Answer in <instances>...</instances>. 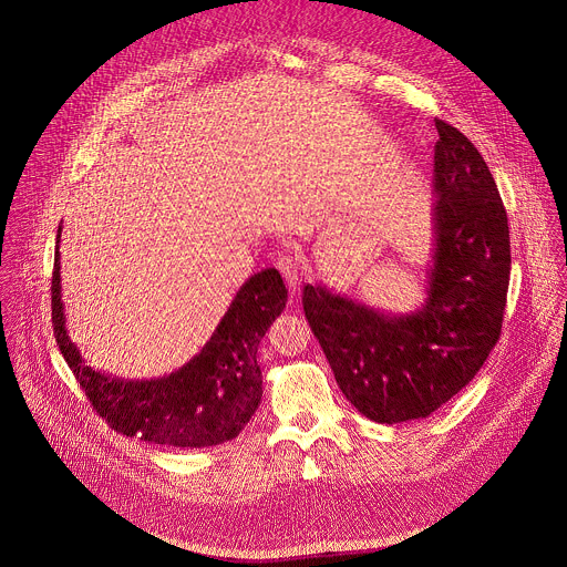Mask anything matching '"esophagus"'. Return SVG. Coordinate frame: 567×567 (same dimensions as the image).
Returning a JSON list of instances; mask_svg holds the SVG:
<instances>
[{
  "mask_svg": "<svg viewBox=\"0 0 567 567\" xmlns=\"http://www.w3.org/2000/svg\"><path fill=\"white\" fill-rule=\"evenodd\" d=\"M277 268H279V272L284 275L286 284H288L292 290H297V288L301 286V275H303V270H301V261H299L297 257H292V255H281V257L277 259Z\"/></svg>",
  "mask_w": 567,
  "mask_h": 567,
  "instance_id": "esophagus-1",
  "label": "esophagus"
}]
</instances>
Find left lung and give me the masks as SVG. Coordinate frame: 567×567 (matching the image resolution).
Masks as SVG:
<instances>
[{
  "instance_id": "left-lung-1",
  "label": "left lung",
  "mask_w": 567,
  "mask_h": 567,
  "mask_svg": "<svg viewBox=\"0 0 567 567\" xmlns=\"http://www.w3.org/2000/svg\"><path fill=\"white\" fill-rule=\"evenodd\" d=\"M432 264L410 312L303 288L306 319L346 399L370 421L423 419L465 388L496 346L509 284L507 215L474 144L434 120Z\"/></svg>"
}]
</instances>
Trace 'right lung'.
I'll return each mask as SVG.
<instances>
[{
  "label": "right lung",
  "mask_w": 567,
  "mask_h": 567,
  "mask_svg": "<svg viewBox=\"0 0 567 567\" xmlns=\"http://www.w3.org/2000/svg\"><path fill=\"white\" fill-rule=\"evenodd\" d=\"M60 237L53 272V328L60 350L93 408L117 432L168 447H208L235 439L261 403L257 348L284 312L288 290L279 270L252 275L235 295L206 346L159 379H122L95 370L69 334Z\"/></svg>",
  "instance_id": "obj_1"
}]
</instances>
